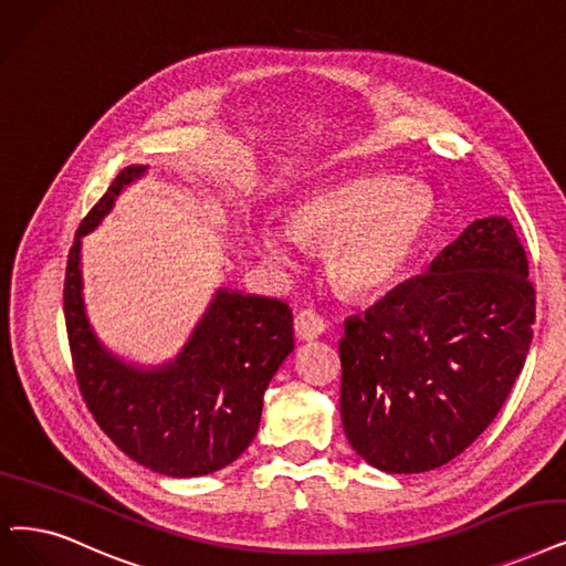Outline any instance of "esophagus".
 Returning a JSON list of instances; mask_svg holds the SVG:
<instances>
[{
	"mask_svg": "<svg viewBox=\"0 0 566 566\" xmlns=\"http://www.w3.org/2000/svg\"><path fill=\"white\" fill-rule=\"evenodd\" d=\"M295 334L300 342H313V338H318L325 334V321L321 318L318 313L313 311H302L297 313L295 318Z\"/></svg>",
	"mask_w": 566,
	"mask_h": 566,
	"instance_id": "esophagus-1",
	"label": "esophagus"
}]
</instances>
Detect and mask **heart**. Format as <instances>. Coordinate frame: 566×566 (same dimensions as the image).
I'll list each match as a JSON object with an SVG mask.
<instances>
[{
  "mask_svg": "<svg viewBox=\"0 0 566 566\" xmlns=\"http://www.w3.org/2000/svg\"><path fill=\"white\" fill-rule=\"evenodd\" d=\"M434 216V195L418 180L357 176L297 199L285 232H255V251L271 266L287 269L295 264L292 241L323 245L329 283L348 297H371L401 279Z\"/></svg>",
  "mask_w": 566,
  "mask_h": 566,
  "instance_id": "1",
  "label": "heart"
}]
</instances>
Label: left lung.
Listing matches in <instances>:
<instances>
[{
	"label": "left lung",
	"mask_w": 566,
	"mask_h": 566,
	"mask_svg": "<svg viewBox=\"0 0 566 566\" xmlns=\"http://www.w3.org/2000/svg\"><path fill=\"white\" fill-rule=\"evenodd\" d=\"M532 325L534 287L511 222H471L422 276L346 321L342 420L355 453L386 473L455 460L504 406Z\"/></svg>",
	"instance_id": "1"
}]
</instances>
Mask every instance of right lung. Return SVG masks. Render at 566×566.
Here are the masks:
<instances>
[{
  "label": "right lung",
  "instance_id": "obj_1",
  "mask_svg": "<svg viewBox=\"0 0 566 566\" xmlns=\"http://www.w3.org/2000/svg\"><path fill=\"white\" fill-rule=\"evenodd\" d=\"M148 165H129L76 232L64 276V321L78 388L104 434L134 462L171 479L232 464L258 434L262 397L295 350L285 302L216 287L188 342L160 365L113 353L90 323L83 295V237Z\"/></svg>",
  "mask_w": 566,
  "mask_h": 566
}]
</instances>
